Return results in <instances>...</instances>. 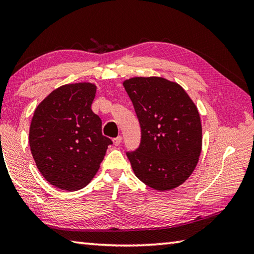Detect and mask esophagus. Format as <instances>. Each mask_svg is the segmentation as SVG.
<instances>
[{
  "instance_id": "34e87169",
  "label": "esophagus",
  "mask_w": 254,
  "mask_h": 254,
  "mask_svg": "<svg viewBox=\"0 0 254 254\" xmlns=\"http://www.w3.org/2000/svg\"><path fill=\"white\" fill-rule=\"evenodd\" d=\"M121 142H122V137L121 136H118V137L112 139V143H113V145H116V146H118V145H120Z\"/></svg>"
}]
</instances>
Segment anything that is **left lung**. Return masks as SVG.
Instances as JSON below:
<instances>
[{"instance_id": "1", "label": "left lung", "mask_w": 254, "mask_h": 254, "mask_svg": "<svg viewBox=\"0 0 254 254\" xmlns=\"http://www.w3.org/2000/svg\"><path fill=\"white\" fill-rule=\"evenodd\" d=\"M141 124L139 147L127 153L134 174L160 192L185 183L202 152V122L197 107L181 86L164 77L123 80Z\"/></svg>"}]
</instances>
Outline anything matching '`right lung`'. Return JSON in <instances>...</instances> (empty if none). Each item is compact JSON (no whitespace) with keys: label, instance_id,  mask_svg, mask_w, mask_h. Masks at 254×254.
Returning <instances> with one entry per match:
<instances>
[{"label":"right lung","instance_id":"obj_1","mask_svg":"<svg viewBox=\"0 0 254 254\" xmlns=\"http://www.w3.org/2000/svg\"><path fill=\"white\" fill-rule=\"evenodd\" d=\"M97 86L82 82L55 89L37 106L29 145L37 168L58 189L77 191L91 181L111 139L91 110Z\"/></svg>","mask_w":254,"mask_h":254}]
</instances>
